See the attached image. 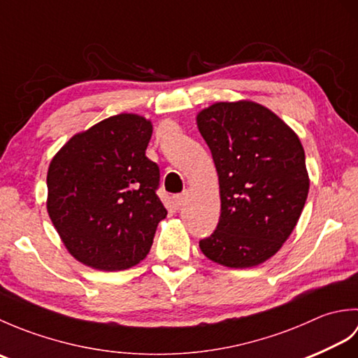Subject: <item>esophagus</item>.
Instances as JSON below:
<instances>
[{
	"mask_svg": "<svg viewBox=\"0 0 358 358\" xmlns=\"http://www.w3.org/2000/svg\"><path fill=\"white\" fill-rule=\"evenodd\" d=\"M186 200H187V194H180V195H177L173 199V201H175V208L177 209H181L185 206V203H186Z\"/></svg>",
	"mask_w": 358,
	"mask_h": 358,
	"instance_id": "esophagus-1",
	"label": "esophagus"
}]
</instances>
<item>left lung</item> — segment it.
I'll return each mask as SVG.
<instances>
[{
	"mask_svg": "<svg viewBox=\"0 0 358 358\" xmlns=\"http://www.w3.org/2000/svg\"><path fill=\"white\" fill-rule=\"evenodd\" d=\"M220 185L222 214L201 252L226 268H254L283 246L309 192L305 149L283 120L255 101H218L196 113Z\"/></svg>",
	"mask_w": 358,
	"mask_h": 358,
	"instance_id": "obj_1",
	"label": "left lung"
}]
</instances>
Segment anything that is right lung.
Segmentation results:
<instances>
[{
	"label": "right lung",
	"instance_id": "1",
	"mask_svg": "<svg viewBox=\"0 0 358 358\" xmlns=\"http://www.w3.org/2000/svg\"><path fill=\"white\" fill-rule=\"evenodd\" d=\"M152 123L118 113L75 134L48 171L49 217L69 254L98 271H124L149 254L167 210L159 169L146 157Z\"/></svg>",
	"mask_w": 358,
	"mask_h": 358
}]
</instances>
